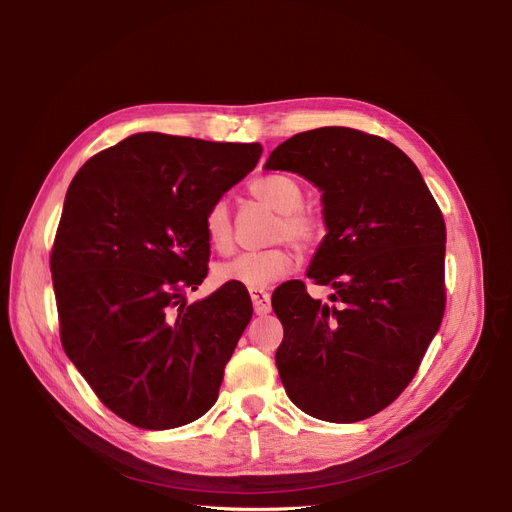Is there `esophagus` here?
I'll use <instances>...</instances> for the list:
<instances>
[{
  "label": "esophagus",
  "instance_id": "34e87169",
  "mask_svg": "<svg viewBox=\"0 0 512 512\" xmlns=\"http://www.w3.org/2000/svg\"><path fill=\"white\" fill-rule=\"evenodd\" d=\"M250 297L254 303V312L258 316H265L271 312V297L265 290H250Z\"/></svg>",
  "mask_w": 512,
  "mask_h": 512
}]
</instances>
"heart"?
Returning a JSON list of instances; mask_svg holds the SVG:
<instances>
[{
    "label": "heart",
    "instance_id": "1",
    "mask_svg": "<svg viewBox=\"0 0 512 512\" xmlns=\"http://www.w3.org/2000/svg\"><path fill=\"white\" fill-rule=\"evenodd\" d=\"M250 194L260 200L262 205L271 207L280 213V222L275 226V237L297 243L301 247L312 245L322 232L318 218L303 211V185L282 173L262 175L250 183ZM205 235L213 250L226 252L232 243V224L230 209L226 200H215L205 211L203 218ZM297 256L288 247H271L262 252H245L232 258L215 271V277L222 284H235L247 290H262L282 280L286 273L292 271Z\"/></svg>",
    "mask_w": 512,
    "mask_h": 512
}]
</instances>
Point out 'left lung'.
I'll list each match as a JSON object with an SVG mask.
<instances>
[{
  "instance_id": "8db88e82",
  "label": "left lung",
  "mask_w": 512,
  "mask_h": 512,
  "mask_svg": "<svg viewBox=\"0 0 512 512\" xmlns=\"http://www.w3.org/2000/svg\"><path fill=\"white\" fill-rule=\"evenodd\" d=\"M267 170L322 192L327 235L303 282L273 294L284 327L275 365L290 401L329 423H356L399 397L444 316L446 226L404 151L352 128H318L277 145Z\"/></svg>"
}]
</instances>
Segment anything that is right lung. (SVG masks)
<instances>
[{"mask_svg": "<svg viewBox=\"0 0 512 512\" xmlns=\"http://www.w3.org/2000/svg\"><path fill=\"white\" fill-rule=\"evenodd\" d=\"M258 143L141 132L72 179L51 254L61 346L102 404L143 429H173L218 399L252 318L247 290L207 277L203 218L258 164Z\"/></svg>", "mask_w": 512, "mask_h": 512, "instance_id": "obj_1", "label": "right lung"}]
</instances>
